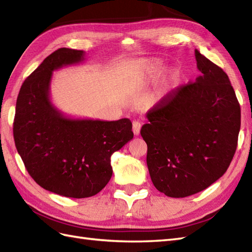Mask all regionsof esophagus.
Wrapping results in <instances>:
<instances>
[{
	"mask_svg": "<svg viewBox=\"0 0 252 252\" xmlns=\"http://www.w3.org/2000/svg\"><path fill=\"white\" fill-rule=\"evenodd\" d=\"M141 128V124L139 121H133V132L135 135H138Z\"/></svg>",
	"mask_w": 252,
	"mask_h": 252,
	"instance_id": "1",
	"label": "esophagus"
}]
</instances>
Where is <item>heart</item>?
<instances>
[{"instance_id": "obj_1", "label": "heart", "mask_w": 252, "mask_h": 252, "mask_svg": "<svg viewBox=\"0 0 252 252\" xmlns=\"http://www.w3.org/2000/svg\"><path fill=\"white\" fill-rule=\"evenodd\" d=\"M164 63L158 59L141 60L134 63L131 73V80L138 85H148L163 73Z\"/></svg>"}]
</instances>
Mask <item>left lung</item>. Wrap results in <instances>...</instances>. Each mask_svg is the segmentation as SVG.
Instances as JSON below:
<instances>
[{"mask_svg": "<svg viewBox=\"0 0 252 252\" xmlns=\"http://www.w3.org/2000/svg\"><path fill=\"white\" fill-rule=\"evenodd\" d=\"M195 56L201 74L154 105L140 130L152 183L172 198L197 193L223 176L241 128L240 103L227 73L198 50Z\"/></svg>", "mask_w": 252, "mask_h": 252, "instance_id": "8db88e82", "label": "left lung"}]
</instances>
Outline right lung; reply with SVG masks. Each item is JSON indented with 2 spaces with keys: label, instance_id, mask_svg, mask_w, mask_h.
<instances>
[{
  "label": "right lung",
  "instance_id": "obj_1",
  "mask_svg": "<svg viewBox=\"0 0 252 252\" xmlns=\"http://www.w3.org/2000/svg\"><path fill=\"white\" fill-rule=\"evenodd\" d=\"M84 51L61 48L24 81L14 120L18 153L42 189L69 198H87L113 175L111 157L134 134L127 118L117 121L66 117L50 100L54 70L84 61Z\"/></svg>",
  "mask_w": 252,
  "mask_h": 252
}]
</instances>
